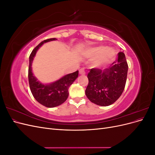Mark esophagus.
<instances>
[{
	"instance_id": "esophagus-1",
	"label": "esophagus",
	"mask_w": 155,
	"mask_h": 155,
	"mask_svg": "<svg viewBox=\"0 0 155 155\" xmlns=\"http://www.w3.org/2000/svg\"><path fill=\"white\" fill-rule=\"evenodd\" d=\"M79 74L81 75H84L85 74V68H81L80 70H79Z\"/></svg>"
}]
</instances>
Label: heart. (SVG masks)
<instances>
[{
  "label": "heart",
  "mask_w": 155,
  "mask_h": 155,
  "mask_svg": "<svg viewBox=\"0 0 155 155\" xmlns=\"http://www.w3.org/2000/svg\"><path fill=\"white\" fill-rule=\"evenodd\" d=\"M87 54L90 57L97 58V63L102 64L111 62L114 59L116 53L113 49L100 46L88 49Z\"/></svg>",
  "instance_id": "1"
}]
</instances>
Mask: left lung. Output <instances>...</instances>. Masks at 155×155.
<instances>
[{"label":"left lung","instance_id":"8db88e82","mask_svg":"<svg viewBox=\"0 0 155 155\" xmlns=\"http://www.w3.org/2000/svg\"><path fill=\"white\" fill-rule=\"evenodd\" d=\"M127 71L128 64L122 51L118 54V59L109 68L91 69L85 90L88 99L103 107L114 104L124 90Z\"/></svg>","mask_w":155,"mask_h":155}]
</instances>
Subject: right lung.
I'll return each mask as SVG.
<instances>
[{
  "label": "right lung",
  "instance_id": "add662e5",
  "mask_svg": "<svg viewBox=\"0 0 155 155\" xmlns=\"http://www.w3.org/2000/svg\"><path fill=\"white\" fill-rule=\"evenodd\" d=\"M57 39L51 38L42 41L32 50L29 58L28 81L32 95L39 104L46 107L52 108L59 106L67 100L68 96V88L78 77V70L65 75L58 80L50 84H43L34 76L31 64L37 51L44 43L55 41Z\"/></svg>",
  "mask_w": 155,
  "mask_h": 155
}]
</instances>
